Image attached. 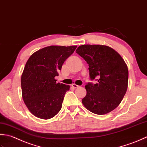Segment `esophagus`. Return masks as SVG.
<instances>
[{"label": "esophagus", "mask_w": 147, "mask_h": 147, "mask_svg": "<svg viewBox=\"0 0 147 147\" xmlns=\"http://www.w3.org/2000/svg\"><path fill=\"white\" fill-rule=\"evenodd\" d=\"M71 86L73 87V88H79V86H78V85H77V84H71Z\"/></svg>", "instance_id": "obj_1"}]
</instances>
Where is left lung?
<instances>
[{
	"label": "left lung",
	"instance_id": "left-lung-1",
	"mask_svg": "<svg viewBox=\"0 0 147 147\" xmlns=\"http://www.w3.org/2000/svg\"><path fill=\"white\" fill-rule=\"evenodd\" d=\"M76 53L88 63L91 79L98 80L95 84L86 85L84 106L97 115L112 111L121 103L127 89L129 73L124 59L105 45H82Z\"/></svg>",
	"mask_w": 147,
	"mask_h": 147
}]
</instances>
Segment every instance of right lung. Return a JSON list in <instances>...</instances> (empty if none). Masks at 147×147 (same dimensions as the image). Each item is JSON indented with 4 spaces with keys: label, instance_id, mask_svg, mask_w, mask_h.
I'll return each instance as SVG.
<instances>
[{
    "label": "right lung",
    "instance_id": "obj_1",
    "mask_svg": "<svg viewBox=\"0 0 147 147\" xmlns=\"http://www.w3.org/2000/svg\"><path fill=\"white\" fill-rule=\"evenodd\" d=\"M77 46H50L30 57L21 78L22 98L29 111L42 119L55 117L61 109L69 85L57 83L56 76Z\"/></svg>",
    "mask_w": 147,
    "mask_h": 147
}]
</instances>
